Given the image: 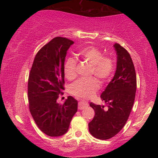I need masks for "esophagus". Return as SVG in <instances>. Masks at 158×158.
Here are the masks:
<instances>
[{
    "mask_svg": "<svg viewBox=\"0 0 158 158\" xmlns=\"http://www.w3.org/2000/svg\"><path fill=\"white\" fill-rule=\"evenodd\" d=\"M88 106H89V105L85 102H79L78 109H80V110H82V109L86 108Z\"/></svg>",
    "mask_w": 158,
    "mask_h": 158,
    "instance_id": "obj_1",
    "label": "esophagus"
}]
</instances>
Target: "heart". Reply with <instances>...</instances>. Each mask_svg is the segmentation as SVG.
Wrapping results in <instances>:
<instances>
[{
  "label": "heart",
  "mask_w": 158,
  "mask_h": 158,
  "mask_svg": "<svg viewBox=\"0 0 158 158\" xmlns=\"http://www.w3.org/2000/svg\"><path fill=\"white\" fill-rule=\"evenodd\" d=\"M79 55L86 62L91 65L90 75L94 74L102 81L111 78L114 71V61L111 57L104 56L100 49L94 47H85L80 51ZM77 61L73 58H68L64 63V73L68 80L76 78ZM99 83L95 77L81 78L71 85V93L81 98L91 97L98 90Z\"/></svg>",
  "instance_id": "obj_1"
}]
</instances>
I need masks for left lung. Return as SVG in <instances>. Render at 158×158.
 <instances>
[{
	"instance_id": "8db88e82",
	"label": "left lung",
	"mask_w": 158,
	"mask_h": 158,
	"mask_svg": "<svg viewBox=\"0 0 158 158\" xmlns=\"http://www.w3.org/2000/svg\"><path fill=\"white\" fill-rule=\"evenodd\" d=\"M114 47L117 55L116 73L100 96L106 108L90 103L95 116L89 123V132L102 140L114 137L124 127L132 110L137 89V77L130 53L118 43Z\"/></svg>"
}]
</instances>
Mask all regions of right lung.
<instances>
[{
  "label": "right lung",
  "instance_id": "add662e5",
  "mask_svg": "<svg viewBox=\"0 0 158 158\" xmlns=\"http://www.w3.org/2000/svg\"><path fill=\"white\" fill-rule=\"evenodd\" d=\"M74 42L56 37L39 50L29 74V109L37 127L49 137H59L68 132L77 111L78 102L69 96L63 105L57 102L63 94L64 63L67 51Z\"/></svg>",
  "mask_w": 158,
  "mask_h": 158
}]
</instances>
